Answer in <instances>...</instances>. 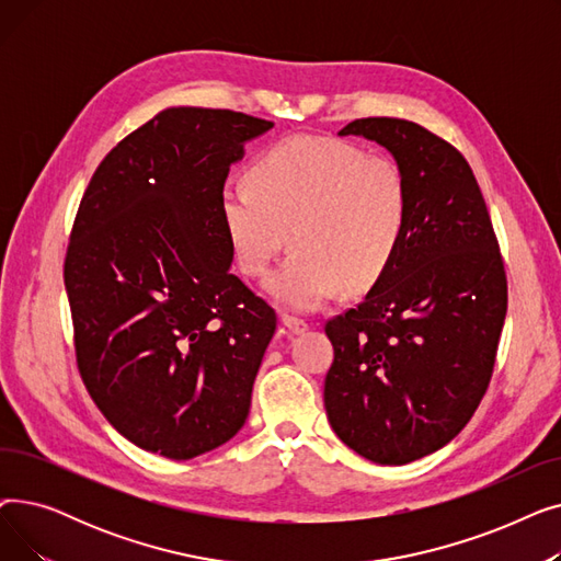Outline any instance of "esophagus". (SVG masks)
I'll use <instances>...</instances> for the list:
<instances>
[{
  "instance_id": "obj_1",
  "label": "esophagus",
  "mask_w": 561,
  "mask_h": 561,
  "mask_svg": "<svg viewBox=\"0 0 561 561\" xmlns=\"http://www.w3.org/2000/svg\"><path fill=\"white\" fill-rule=\"evenodd\" d=\"M282 325H284V328H286V332H288V334H293V336L307 332V328H309L305 320H300V318H293V316H288V313H284V316H282Z\"/></svg>"
}]
</instances>
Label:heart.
Masks as SVG:
<instances>
[{
	"label": "heart",
	"instance_id": "1",
	"mask_svg": "<svg viewBox=\"0 0 561 561\" xmlns=\"http://www.w3.org/2000/svg\"><path fill=\"white\" fill-rule=\"evenodd\" d=\"M220 218L248 277L268 273L290 233L293 252L265 290L284 309L313 311L341 284L362 290L389 268L409 222V184L389 157L293 136L252 163L250 182H225Z\"/></svg>",
	"mask_w": 561,
	"mask_h": 561
}]
</instances>
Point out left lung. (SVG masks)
<instances>
[{"instance_id": "8db88e82", "label": "left lung", "mask_w": 561, "mask_h": 561, "mask_svg": "<svg viewBox=\"0 0 561 561\" xmlns=\"http://www.w3.org/2000/svg\"><path fill=\"white\" fill-rule=\"evenodd\" d=\"M339 136L393 154L409 222L366 298L328 320L325 409L347 448L402 466L450 444L482 402L507 313L505 263L457 147L400 117H362Z\"/></svg>"}]
</instances>
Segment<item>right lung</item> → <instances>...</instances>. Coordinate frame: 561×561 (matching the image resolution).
I'll return each instance as SVG.
<instances>
[{
	"mask_svg": "<svg viewBox=\"0 0 561 561\" xmlns=\"http://www.w3.org/2000/svg\"><path fill=\"white\" fill-rule=\"evenodd\" d=\"M273 123L172 106L104 157L72 225L64 279L77 366L134 446L193 459L239 432L275 309L231 275L220 191Z\"/></svg>",
	"mask_w": 561,
	"mask_h": 561,
	"instance_id": "add662e5",
	"label": "right lung"
}]
</instances>
